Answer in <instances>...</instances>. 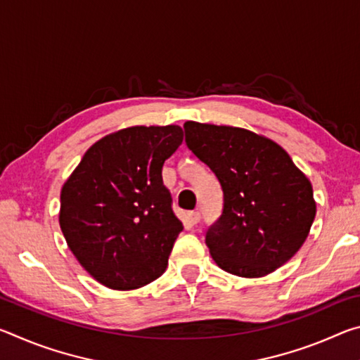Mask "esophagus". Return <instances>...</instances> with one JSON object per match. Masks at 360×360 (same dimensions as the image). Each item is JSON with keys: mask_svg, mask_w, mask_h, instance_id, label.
Wrapping results in <instances>:
<instances>
[{"mask_svg": "<svg viewBox=\"0 0 360 360\" xmlns=\"http://www.w3.org/2000/svg\"><path fill=\"white\" fill-rule=\"evenodd\" d=\"M187 221H188V224H191V225L198 224L200 222V212L198 211H191L187 214Z\"/></svg>", "mask_w": 360, "mask_h": 360, "instance_id": "34e87169", "label": "esophagus"}]
</instances>
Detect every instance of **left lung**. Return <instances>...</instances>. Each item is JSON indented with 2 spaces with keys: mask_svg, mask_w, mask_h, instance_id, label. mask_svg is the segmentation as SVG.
I'll return each mask as SVG.
<instances>
[{
  "mask_svg": "<svg viewBox=\"0 0 360 360\" xmlns=\"http://www.w3.org/2000/svg\"><path fill=\"white\" fill-rule=\"evenodd\" d=\"M184 131L222 187V214L205 236L216 264L243 278L284 265L314 221L311 182L281 146L249 130L186 122Z\"/></svg>",
  "mask_w": 360,
  "mask_h": 360,
  "instance_id": "obj_1",
  "label": "left lung"
}]
</instances>
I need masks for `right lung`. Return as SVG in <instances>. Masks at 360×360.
<instances>
[{"mask_svg": "<svg viewBox=\"0 0 360 360\" xmlns=\"http://www.w3.org/2000/svg\"><path fill=\"white\" fill-rule=\"evenodd\" d=\"M182 129L130 127L85 152L60 195V227L96 281L138 289L163 275L182 224L163 186L162 167Z\"/></svg>", "mask_w": 360, "mask_h": 360, "instance_id": "1", "label": "right lung"}]
</instances>
